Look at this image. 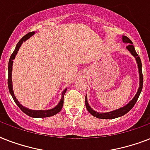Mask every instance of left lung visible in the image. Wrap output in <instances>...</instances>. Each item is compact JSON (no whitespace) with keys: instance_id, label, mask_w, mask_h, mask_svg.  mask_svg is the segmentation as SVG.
<instances>
[{"instance_id":"1","label":"left lung","mask_w":150,"mask_h":150,"mask_svg":"<svg viewBox=\"0 0 150 150\" xmlns=\"http://www.w3.org/2000/svg\"><path fill=\"white\" fill-rule=\"evenodd\" d=\"M122 41L123 42L125 43H129L128 45L126 46V49L129 50V52H130V53L136 58V62H137L138 68H139V87L137 93H136V94L133 98V99H132L129 104H127L125 106L121 108H118L117 109V110H115V111H110V112H105V113L97 112V111H95L94 110H93L90 107L89 104L87 102V95H86V97H85V105H86V108H87V111H89L92 115L96 117V118H102V119H112V118H116L124 115H125L126 113H128V112L134 107V105H135V104H136V101H137L138 98L139 97L140 93L142 91V85H143V76H142V62H141L140 57L139 56V55L137 54V52H136V50H135V47H134L133 43H132V42L130 40V39H129L127 36L123 35Z\"/></svg>"}]
</instances>
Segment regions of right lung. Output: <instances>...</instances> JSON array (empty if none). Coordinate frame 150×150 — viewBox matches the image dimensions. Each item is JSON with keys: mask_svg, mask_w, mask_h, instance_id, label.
<instances>
[{"mask_svg": "<svg viewBox=\"0 0 150 150\" xmlns=\"http://www.w3.org/2000/svg\"><path fill=\"white\" fill-rule=\"evenodd\" d=\"M35 34V32H29L26 34L25 36H23L21 39V40L18 42V44L16 45V47H15V50L13 52V53L11 54L10 57V59H9V62H8V89H9V92L10 94L12 96L13 99H14V102L16 103V105L18 106V108L21 109V111H23L24 113L26 114L27 115L32 117V118H47V117H50V116H53L55 115H56L57 113H59V111H61V109L63 108V98H64V94H65L66 91H67V89L66 88L64 91L62 93V98H61L60 101L59 102V104L56 105V107L50 109V110H39V111H36V110H31V109H28L27 108H25L23 105H21L20 104L18 100H17V98H15L14 96V91H13V86H12V79H11V72H12V65H13V59L15 58V56L18 53V51L20 49V46L21 45L22 42L25 41H26L27 39H28L30 37L33 35Z\"/></svg>", "mask_w": 150, "mask_h": 150, "instance_id": "add662e5", "label": "right lung"}]
</instances>
